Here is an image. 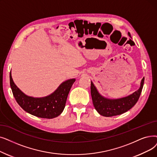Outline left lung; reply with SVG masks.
Returning <instances> with one entry per match:
<instances>
[{
    "mask_svg": "<svg viewBox=\"0 0 157 157\" xmlns=\"http://www.w3.org/2000/svg\"><path fill=\"white\" fill-rule=\"evenodd\" d=\"M128 35L131 37L130 33ZM144 78H143L139 89L128 96L119 99H110L106 98L99 93L96 87L91 81L90 92L93 105L95 110L101 115L105 117H112L121 115L128 111L137 103L140 95L143 85H144Z\"/></svg>",
    "mask_w": 157,
    "mask_h": 157,
    "instance_id": "8db88e82",
    "label": "left lung"
}]
</instances>
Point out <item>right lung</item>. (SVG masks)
I'll return each mask as SVG.
<instances>
[{
  "mask_svg": "<svg viewBox=\"0 0 157 157\" xmlns=\"http://www.w3.org/2000/svg\"><path fill=\"white\" fill-rule=\"evenodd\" d=\"M10 80L13 96L24 110L38 117L52 119L63 111L68 94L76 79L64 81L54 92L43 98H33L23 93L13 82L11 72Z\"/></svg>",
  "mask_w": 157,
  "mask_h": 157,
  "instance_id": "add662e5",
  "label": "right lung"
}]
</instances>
